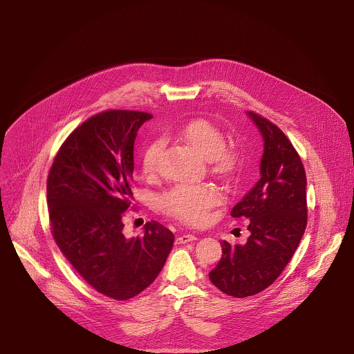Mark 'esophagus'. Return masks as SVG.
<instances>
[{"mask_svg":"<svg viewBox=\"0 0 354 354\" xmlns=\"http://www.w3.org/2000/svg\"><path fill=\"white\" fill-rule=\"evenodd\" d=\"M196 239H197V236H196L194 234H183V235H179V236L176 238V243H178V245H182V243L193 242V241H196Z\"/></svg>","mask_w":354,"mask_h":354,"instance_id":"34e87169","label":"esophagus"}]
</instances>
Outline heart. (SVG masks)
<instances>
[{"instance_id":"heart-1","label":"heart","mask_w":354,"mask_h":354,"mask_svg":"<svg viewBox=\"0 0 354 354\" xmlns=\"http://www.w3.org/2000/svg\"><path fill=\"white\" fill-rule=\"evenodd\" d=\"M178 136L189 144L198 156L207 160L209 169L223 179L235 178L242 165L243 154L241 147L234 142H225L223 131L206 119H196L179 129ZM162 141L148 142L140 156L141 172L153 178L160 168ZM221 201L220 190L210 183L176 185L161 194L160 209L190 225H201L209 220V213Z\"/></svg>"}]
</instances>
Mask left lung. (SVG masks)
Wrapping results in <instances>:
<instances>
[{"label":"left lung","instance_id":"obj_1","mask_svg":"<svg viewBox=\"0 0 354 354\" xmlns=\"http://www.w3.org/2000/svg\"><path fill=\"white\" fill-rule=\"evenodd\" d=\"M263 136L261 179L234 206V218L246 217L245 245L221 242L223 258L209 273L223 292L243 298L268 288L284 270L307 227V176L297 149L270 120L248 112Z\"/></svg>","mask_w":354,"mask_h":354}]
</instances>
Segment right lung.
Masks as SVG:
<instances>
[{
    "label": "right lung",
    "mask_w": 354,
    "mask_h": 354,
    "mask_svg": "<svg viewBox=\"0 0 354 354\" xmlns=\"http://www.w3.org/2000/svg\"><path fill=\"white\" fill-rule=\"evenodd\" d=\"M151 118L116 109L91 116L62 144L47 176L50 230L62 254L92 288L119 301L157 279L175 239L157 221L136 238L123 234L134 140Z\"/></svg>",
    "instance_id": "add662e5"
}]
</instances>
